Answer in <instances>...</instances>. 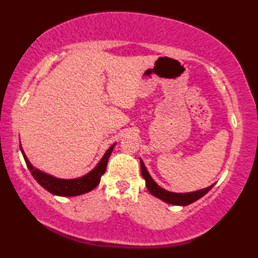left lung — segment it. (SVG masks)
<instances>
[{"label":"left lung","mask_w":258,"mask_h":258,"mask_svg":"<svg viewBox=\"0 0 258 258\" xmlns=\"http://www.w3.org/2000/svg\"><path fill=\"white\" fill-rule=\"evenodd\" d=\"M140 167H141V175H143L144 179L146 180L147 189L150 191L151 195H154L155 197L161 199L162 202H165L167 204L178 205V206H187V205L196 202L199 198H202L203 196L206 195L210 189L215 186V183H214V185L209 186L207 188L199 189V190L192 191V192H185V194L171 192V191L166 190V189H164V188H161L159 185H157L155 180L152 179L151 176L149 175V172H148V170H147L144 161L141 159H140Z\"/></svg>","instance_id":"left-lung-1"}]
</instances>
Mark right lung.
<instances>
[{
	"label": "right lung",
	"mask_w": 258,
	"mask_h": 258,
	"mask_svg": "<svg viewBox=\"0 0 258 258\" xmlns=\"http://www.w3.org/2000/svg\"><path fill=\"white\" fill-rule=\"evenodd\" d=\"M114 146L115 144L110 147L106 154L103 155L101 160L98 162V165L94 167L90 172H88L87 175L82 177L76 178V179H60V178H55L53 176L48 175V173L36 169V168L31 165L29 159L26 158L21 144L20 149L22 151V155L24 157V160L26 162V166L29 168V170L32 173L34 179L38 181L42 187L46 189L49 192L53 194V195L62 197H71L79 196L82 195V194L91 191L92 189H94L99 185L101 176L103 175L104 171H106L108 159L110 155H111Z\"/></svg>",
	"instance_id": "add662e5"
}]
</instances>
